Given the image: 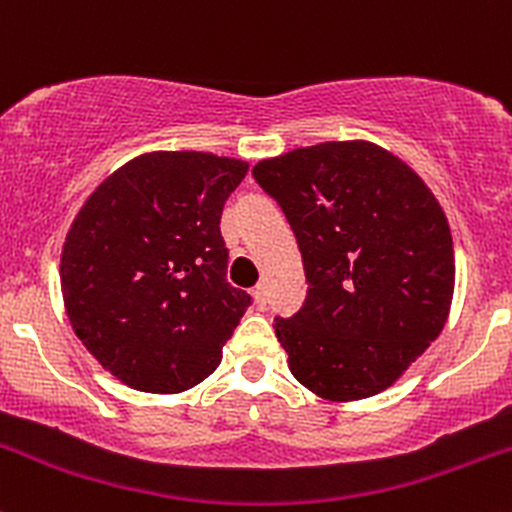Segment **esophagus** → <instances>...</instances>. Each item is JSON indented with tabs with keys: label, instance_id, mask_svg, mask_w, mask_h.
Instances as JSON below:
<instances>
[{
	"label": "esophagus",
	"instance_id": "esophagus-1",
	"mask_svg": "<svg viewBox=\"0 0 512 512\" xmlns=\"http://www.w3.org/2000/svg\"><path fill=\"white\" fill-rule=\"evenodd\" d=\"M252 299H255V307L257 309H265L267 307V289H265V285L252 287Z\"/></svg>",
	"mask_w": 512,
	"mask_h": 512
}]
</instances>
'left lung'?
Here are the masks:
<instances>
[{
	"label": "left lung",
	"mask_w": 512,
	"mask_h": 512,
	"mask_svg": "<svg viewBox=\"0 0 512 512\" xmlns=\"http://www.w3.org/2000/svg\"><path fill=\"white\" fill-rule=\"evenodd\" d=\"M302 252L307 302L275 319L294 379L327 401L381 394L443 332L456 287L446 213L411 165L327 141L252 168Z\"/></svg>",
	"instance_id": "obj_1"
}]
</instances>
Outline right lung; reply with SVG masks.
<instances>
[{"label":"right lung","mask_w":512,"mask_h":512,"mask_svg":"<svg viewBox=\"0 0 512 512\" xmlns=\"http://www.w3.org/2000/svg\"><path fill=\"white\" fill-rule=\"evenodd\" d=\"M247 160L151 151L86 198L61 247L66 317L121 384L180 394L208 379L250 304L225 280V200Z\"/></svg>","instance_id":"add662e5"}]
</instances>
